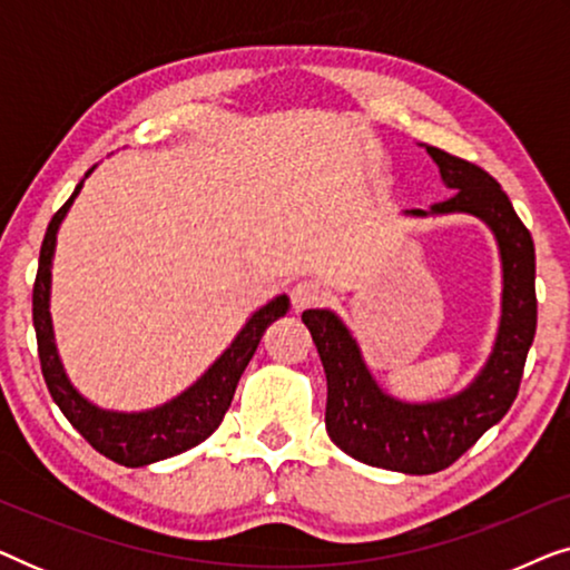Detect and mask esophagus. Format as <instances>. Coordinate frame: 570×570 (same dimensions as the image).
I'll use <instances>...</instances> for the list:
<instances>
[{
    "label": "esophagus",
    "mask_w": 570,
    "mask_h": 570,
    "mask_svg": "<svg viewBox=\"0 0 570 570\" xmlns=\"http://www.w3.org/2000/svg\"><path fill=\"white\" fill-rule=\"evenodd\" d=\"M291 298H293V308L303 311V308L314 306V303L324 298V287H322V283H318V279H301V283L293 285Z\"/></svg>",
    "instance_id": "obj_1"
}]
</instances>
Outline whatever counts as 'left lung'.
I'll use <instances>...</instances> for the list:
<instances>
[{"label":"left lung","instance_id":"obj_1","mask_svg":"<svg viewBox=\"0 0 570 570\" xmlns=\"http://www.w3.org/2000/svg\"><path fill=\"white\" fill-rule=\"evenodd\" d=\"M425 147L449 199L428 209H404L410 217L472 215L493 233L501 259V316L493 347L459 392L441 400L407 402L389 394L365 363L361 342L332 308L303 311L326 373V433L347 456L381 470L433 474L472 449L517 400L521 371L534 342V244L513 213L501 184L462 158Z\"/></svg>","mask_w":570,"mask_h":570}]
</instances>
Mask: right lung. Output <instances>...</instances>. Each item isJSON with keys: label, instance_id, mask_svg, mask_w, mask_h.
<instances>
[{"label": "right lung", "instance_id": "add662e5", "mask_svg": "<svg viewBox=\"0 0 570 570\" xmlns=\"http://www.w3.org/2000/svg\"><path fill=\"white\" fill-rule=\"evenodd\" d=\"M92 166L85 178H88ZM85 178L75 186L72 197L65 202V207L51 217L46 228L41 259H38V275L33 285V326L38 337V357H41V371L46 386L65 412V417L72 423L77 433L90 443L92 449L124 466H147L163 459L181 454V451L197 446L209 439L223 423V415L228 412L233 394H236L240 373L246 371L259 340L267 326L275 318L285 316L291 311V298L285 293L256 308L240 332L233 337L228 347L215 357V363L202 373V376L170 396L168 402L150 410H108L88 400L80 389L67 376L65 363H61L57 340H53L51 322V267L53 252H57V236L61 223L72 207V202L80 194Z\"/></svg>", "mask_w": 570, "mask_h": 570}]
</instances>
